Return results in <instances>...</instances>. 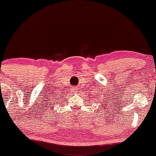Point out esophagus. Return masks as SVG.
Returning <instances> with one entry per match:
<instances>
[{
    "instance_id": "esophagus-1",
    "label": "esophagus",
    "mask_w": 156,
    "mask_h": 156,
    "mask_svg": "<svg viewBox=\"0 0 156 156\" xmlns=\"http://www.w3.org/2000/svg\"><path fill=\"white\" fill-rule=\"evenodd\" d=\"M73 92H74V93H77L78 92V88H77V87H74V88L73 89Z\"/></svg>"
}]
</instances>
